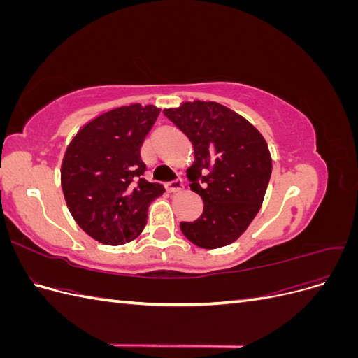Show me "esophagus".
Masks as SVG:
<instances>
[{
	"label": "esophagus",
	"instance_id": "34e87169",
	"mask_svg": "<svg viewBox=\"0 0 358 358\" xmlns=\"http://www.w3.org/2000/svg\"><path fill=\"white\" fill-rule=\"evenodd\" d=\"M166 188L169 192H179L183 189V183H182V180H173V182L167 183Z\"/></svg>",
	"mask_w": 358,
	"mask_h": 358
}]
</instances>
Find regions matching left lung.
Instances as JSON below:
<instances>
[{
	"label": "left lung",
	"instance_id": "left-lung-1",
	"mask_svg": "<svg viewBox=\"0 0 358 358\" xmlns=\"http://www.w3.org/2000/svg\"><path fill=\"white\" fill-rule=\"evenodd\" d=\"M164 115L194 146L187 170L189 188L204 209L194 222H180L189 242L204 249L236 242L252 222L272 175V157L262 133L239 113L215 101H185Z\"/></svg>",
	"mask_w": 358,
	"mask_h": 358
}]
</instances>
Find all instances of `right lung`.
<instances>
[{
	"instance_id": "obj_1",
	"label": "right lung",
	"mask_w": 358,
	"mask_h": 358,
	"mask_svg": "<svg viewBox=\"0 0 358 358\" xmlns=\"http://www.w3.org/2000/svg\"><path fill=\"white\" fill-rule=\"evenodd\" d=\"M161 109L115 107L86 122L67 146L61 187L80 229L104 245H125L143 231L148 208L164 187L143 178L140 148Z\"/></svg>"
}]
</instances>
